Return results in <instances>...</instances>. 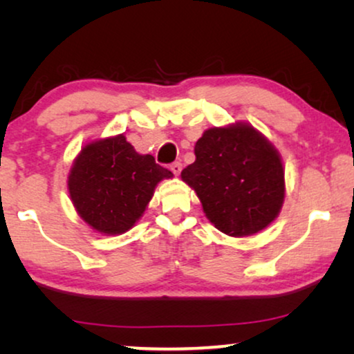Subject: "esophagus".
Here are the masks:
<instances>
[{
  "mask_svg": "<svg viewBox=\"0 0 354 354\" xmlns=\"http://www.w3.org/2000/svg\"><path fill=\"white\" fill-rule=\"evenodd\" d=\"M171 171L176 174V176H178V174L182 172V162H172L171 164Z\"/></svg>",
  "mask_w": 354,
  "mask_h": 354,
  "instance_id": "esophagus-1",
  "label": "esophagus"
}]
</instances>
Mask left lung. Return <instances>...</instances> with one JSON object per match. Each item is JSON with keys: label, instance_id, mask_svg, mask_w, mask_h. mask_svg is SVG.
Masks as SVG:
<instances>
[{"label": "left lung", "instance_id": "1", "mask_svg": "<svg viewBox=\"0 0 354 354\" xmlns=\"http://www.w3.org/2000/svg\"><path fill=\"white\" fill-rule=\"evenodd\" d=\"M195 156L180 177L217 230L254 235L275 221L285 200L283 162L259 130L246 122L207 129Z\"/></svg>", "mask_w": 354, "mask_h": 354}]
</instances>
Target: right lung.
<instances>
[{
	"label": "right lung",
	"instance_id": "add662e5",
	"mask_svg": "<svg viewBox=\"0 0 354 354\" xmlns=\"http://www.w3.org/2000/svg\"><path fill=\"white\" fill-rule=\"evenodd\" d=\"M172 177L151 154L135 151L120 133L80 149L67 177V190L77 214L91 229L120 235L143 216L158 183Z\"/></svg>",
	"mask_w": 354,
	"mask_h": 354
}]
</instances>
